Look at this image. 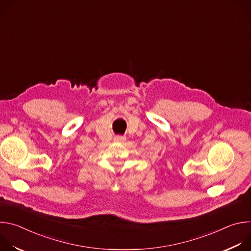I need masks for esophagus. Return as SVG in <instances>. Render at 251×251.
<instances>
[{
	"instance_id": "esophagus-1",
	"label": "esophagus",
	"mask_w": 251,
	"mask_h": 251,
	"mask_svg": "<svg viewBox=\"0 0 251 251\" xmlns=\"http://www.w3.org/2000/svg\"><path fill=\"white\" fill-rule=\"evenodd\" d=\"M125 140H126V138L124 136H115L114 137V142H116V143H122Z\"/></svg>"
}]
</instances>
